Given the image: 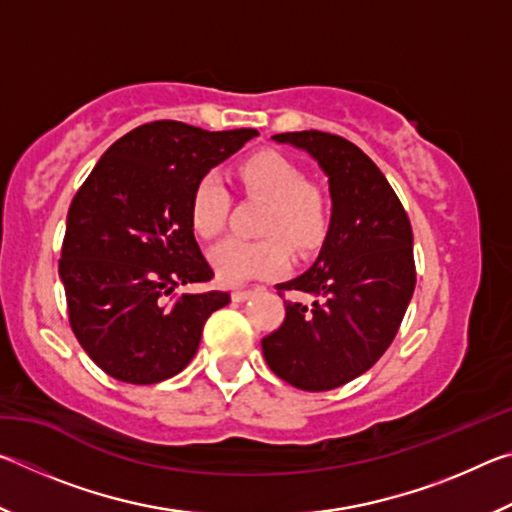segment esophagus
Listing matches in <instances>:
<instances>
[{"label": "esophagus", "mask_w": 512, "mask_h": 512, "mask_svg": "<svg viewBox=\"0 0 512 512\" xmlns=\"http://www.w3.org/2000/svg\"><path fill=\"white\" fill-rule=\"evenodd\" d=\"M250 296H253V291H250V289H235V291H232V300H235V302H244Z\"/></svg>", "instance_id": "1"}]
</instances>
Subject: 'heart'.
I'll return each instance as SVG.
<instances>
[{
	"instance_id": "b5f03b06",
	"label": "heart",
	"mask_w": 512,
	"mask_h": 512,
	"mask_svg": "<svg viewBox=\"0 0 512 512\" xmlns=\"http://www.w3.org/2000/svg\"><path fill=\"white\" fill-rule=\"evenodd\" d=\"M241 187L268 203L262 225L264 239L244 241L237 237L223 239L210 250V264L223 284H244L257 277H271L289 266V248L284 239L298 250L311 253L323 244L332 212L327 198L309 185L296 162L275 151H262L239 164ZM230 196L221 176L205 173L198 180L189 201V223L198 237L212 239L221 232Z\"/></svg>"
}]
</instances>
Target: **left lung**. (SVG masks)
<instances>
[{"label": "left lung", "mask_w": 512, "mask_h": 512, "mask_svg": "<svg viewBox=\"0 0 512 512\" xmlns=\"http://www.w3.org/2000/svg\"><path fill=\"white\" fill-rule=\"evenodd\" d=\"M275 142L307 151L332 196V223L316 262L277 291L287 318L262 341L277 377L302 391H332L375 366L393 343L415 289L413 232L400 198L359 146L339 135L300 131Z\"/></svg>", "instance_id": "1"}]
</instances>
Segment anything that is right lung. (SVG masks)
I'll return each instance as SVG.
<instances>
[{
	"instance_id": "right-lung-1",
	"label": "right lung",
	"mask_w": 512,
	"mask_h": 512,
	"mask_svg": "<svg viewBox=\"0 0 512 512\" xmlns=\"http://www.w3.org/2000/svg\"><path fill=\"white\" fill-rule=\"evenodd\" d=\"M255 135L151 121L112 144L76 192L58 273L72 332L110 377L158 384L178 375L205 320L230 302L225 291L169 296L212 280L189 201L198 180Z\"/></svg>"
}]
</instances>
